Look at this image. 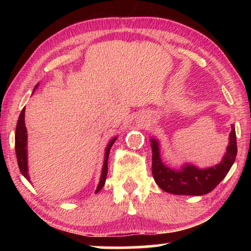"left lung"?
<instances>
[{
  "label": "left lung",
  "instance_id": "obj_1",
  "mask_svg": "<svg viewBox=\"0 0 251 251\" xmlns=\"http://www.w3.org/2000/svg\"><path fill=\"white\" fill-rule=\"evenodd\" d=\"M151 143L152 151V177L164 192L174 195L201 196L210 193L226 177L237 155L236 130L233 125H231L229 145L223 160L216 166L205 169H199L188 164L182 166L179 171L169 168L161 161L158 142L155 138H151Z\"/></svg>",
  "mask_w": 251,
  "mask_h": 251
}]
</instances>
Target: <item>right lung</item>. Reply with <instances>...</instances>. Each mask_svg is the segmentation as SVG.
Listing matches in <instances>:
<instances>
[{"instance_id":"1","label":"right lung","mask_w":251,"mask_h":251,"mask_svg":"<svg viewBox=\"0 0 251 251\" xmlns=\"http://www.w3.org/2000/svg\"><path fill=\"white\" fill-rule=\"evenodd\" d=\"M37 87V85L34 87V90ZM24 115H25V107L22 109V112L20 114L18 124H16V129H15V152H16V158H18V164L19 168L22 175L26 178L29 181V176H28V168H27V134H26V127H25V122H24ZM116 137H114L112 141L108 143L107 147H106L105 151V159H104V165L103 169H101V175L100 179V184L97 186L96 193H99L100 190L103 188L106 181V176H107V163H108V155L109 151L112 148L113 144L115 143Z\"/></svg>"}]
</instances>
